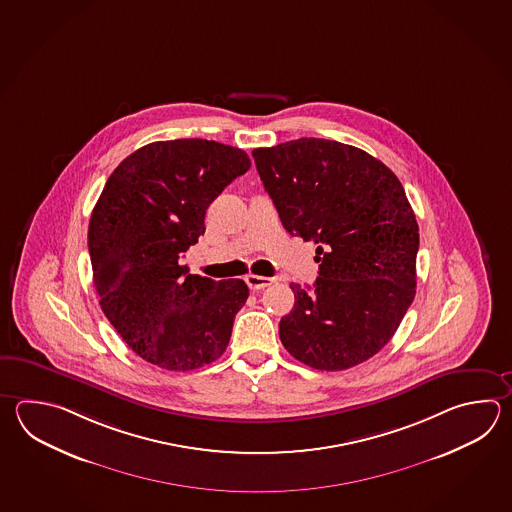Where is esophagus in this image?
Returning a JSON list of instances; mask_svg holds the SVG:
<instances>
[{"mask_svg":"<svg viewBox=\"0 0 512 512\" xmlns=\"http://www.w3.org/2000/svg\"><path fill=\"white\" fill-rule=\"evenodd\" d=\"M244 281L250 286V290H262V288L273 284V279H270V277H262V275H248Z\"/></svg>","mask_w":512,"mask_h":512,"instance_id":"obj_1","label":"esophagus"}]
</instances>
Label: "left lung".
<instances>
[{"instance_id": "8db88e82", "label": "left lung", "mask_w": 512, "mask_h": 512, "mask_svg": "<svg viewBox=\"0 0 512 512\" xmlns=\"http://www.w3.org/2000/svg\"><path fill=\"white\" fill-rule=\"evenodd\" d=\"M264 189L293 237L317 244L313 288L292 282L282 345L315 370L365 363L396 334L416 295L419 228L405 189L363 149L299 138L253 149Z\"/></svg>"}]
</instances>
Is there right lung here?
<instances>
[{"label":"right lung","mask_w":512,"mask_h":512,"mask_svg":"<svg viewBox=\"0 0 512 512\" xmlns=\"http://www.w3.org/2000/svg\"><path fill=\"white\" fill-rule=\"evenodd\" d=\"M250 166L239 147L184 138L136 149L107 178L87 233L94 288L147 363L188 372L226 352L250 290L191 275L180 257L204 235L209 204Z\"/></svg>","instance_id":"1"}]
</instances>
